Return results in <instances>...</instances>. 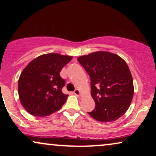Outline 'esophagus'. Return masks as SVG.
I'll use <instances>...</instances> for the list:
<instances>
[{
  "label": "esophagus",
  "mask_w": 156,
  "mask_h": 156,
  "mask_svg": "<svg viewBox=\"0 0 156 156\" xmlns=\"http://www.w3.org/2000/svg\"><path fill=\"white\" fill-rule=\"evenodd\" d=\"M74 94L76 96H81V95H82V91H81L80 89H75V90H74Z\"/></svg>",
  "instance_id": "obj_1"
}]
</instances>
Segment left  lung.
<instances>
[{
    "label": "left lung",
    "instance_id": "1",
    "mask_svg": "<svg viewBox=\"0 0 156 156\" xmlns=\"http://www.w3.org/2000/svg\"><path fill=\"white\" fill-rule=\"evenodd\" d=\"M91 79L95 108L88 114L95 120L111 122L129 109L133 97V78L127 63L114 53L98 51L77 58Z\"/></svg>",
    "mask_w": 156,
    "mask_h": 156
}]
</instances>
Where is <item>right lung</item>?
Wrapping results in <instances>:
<instances>
[{
    "label": "right lung",
    "instance_id": "obj_1",
    "mask_svg": "<svg viewBox=\"0 0 156 156\" xmlns=\"http://www.w3.org/2000/svg\"><path fill=\"white\" fill-rule=\"evenodd\" d=\"M72 57L49 53L36 57L24 68L18 80L19 99L23 108L35 116H48L67 101L62 91L65 81L59 75Z\"/></svg>",
    "mask_w": 156,
    "mask_h": 156
}]
</instances>
